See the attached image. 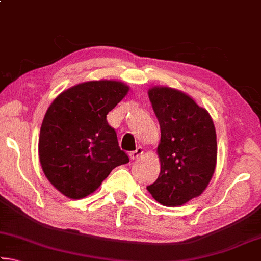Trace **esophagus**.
Masks as SVG:
<instances>
[{
    "label": "esophagus",
    "instance_id": "34e87169",
    "mask_svg": "<svg viewBox=\"0 0 261 261\" xmlns=\"http://www.w3.org/2000/svg\"><path fill=\"white\" fill-rule=\"evenodd\" d=\"M143 153H144L143 148H141V147H138V148L136 149V151L131 152V153L129 154V156H130L131 160H136V159H138V158H140L141 155H143Z\"/></svg>",
    "mask_w": 261,
    "mask_h": 261
}]
</instances>
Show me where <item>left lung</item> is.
Here are the masks:
<instances>
[{"instance_id": "8db88e82", "label": "left lung", "mask_w": 261, "mask_h": 261, "mask_svg": "<svg viewBox=\"0 0 261 261\" xmlns=\"http://www.w3.org/2000/svg\"><path fill=\"white\" fill-rule=\"evenodd\" d=\"M148 98L161 130V171L147 190L165 206H180L204 192L216 166V132L206 109L188 94L166 86L149 88Z\"/></svg>"}]
</instances>
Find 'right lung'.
<instances>
[{
  "mask_svg": "<svg viewBox=\"0 0 261 261\" xmlns=\"http://www.w3.org/2000/svg\"><path fill=\"white\" fill-rule=\"evenodd\" d=\"M129 86L116 81H92L62 92L43 117L39 159L48 180L71 199L94 192L114 168L129 162L118 146L107 114Z\"/></svg>",
  "mask_w": 261,
  "mask_h": 261,
  "instance_id": "obj_1",
  "label": "right lung"
}]
</instances>
